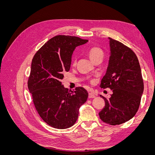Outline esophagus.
Masks as SVG:
<instances>
[{
	"mask_svg": "<svg viewBox=\"0 0 155 155\" xmlns=\"http://www.w3.org/2000/svg\"><path fill=\"white\" fill-rule=\"evenodd\" d=\"M94 97H96V96L94 94H93L92 93L88 94V98H94Z\"/></svg>",
	"mask_w": 155,
	"mask_h": 155,
	"instance_id": "1",
	"label": "esophagus"
}]
</instances>
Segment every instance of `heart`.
<instances>
[{
    "mask_svg": "<svg viewBox=\"0 0 155 155\" xmlns=\"http://www.w3.org/2000/svg\"><path fill=\"white\" fill-rule=\"evenodd\" d=\"M88 55L92 61H94L96 60L97 58L104 57V51H103V50L101 48L96 47V46H94V47H92L88 50ZM76 56H74L72 59V64H76Z\"/></svg>",
    "mask_w": 155,
    "mask_h": 155,
    "instance_id": "b5f03b06",
    "label": "heart"
}]
</instances>
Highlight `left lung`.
<instances>
[{
  "label": "left lung",
  "mask_w": 155,
  "mask_h": 155,
  "mask_svg": "<svg viewBox=\"0 0 155 155\" xmlns=\"http://www.w3.org/2000/svg\"><path fill=\"white\" fill-rule=\"evenodd\" d=\"M110 57L100 87L110 88L113 94L100 112L101 120L112 125L133 118L139 108L143 92V81L137 56L120 42L109 37Z\"/></svg>",
  "instance_id": "obj_1"
}]
</instances>
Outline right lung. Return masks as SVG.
Instances as JSON below:
<instances>
[{
	"instance_id": "right-lung-1",
	"label": "right lung",
	"mask_w": 155,
	"mask_h": 155,
	"mask_svg": "<svg viewBox=\"0 0 155 155\" xmlns=\"http://www.w3.org/2000/svg\"><path fill=\"white\" fill-rule=\"evenodd\" d=\"M88 41L70 35H57L48 40L32 59L28 87L37 111L45 122L56 129L72 127L79 109L87 101L88 92L83 87L74 91L61 82L68 72L73 51Z\"/></svg>"
}]
</instances>
